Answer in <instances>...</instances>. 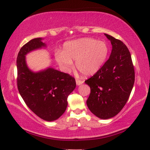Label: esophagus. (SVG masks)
Masks as SVG:
<instances>
[{
  "label": "esophagus",
  "mask_w": 150,
  "mask_h": 150,
  "mask_svg": "<svg viewBox=\"0 0 150 150\" xmlns=\"http://www.w3.org/2000/svg\"><path fill=\"white\" fill-rule=\"evenodd\" d=\"M83 83V81H82V80H80L79 79H76V83H77V86H79V85L82 84Z\"/></svg>",
  "instance_id": "1"
}]
</instances>
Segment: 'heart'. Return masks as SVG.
<instances>
[{
	"label": "heart",
	"instance_id": "heart-1",
	"mask_svg": "<svg viewBox=\"0 0 150 150\" xmlns=\"http://www.w3.org/2000/svg\"><path fill=\"white\" fill-rule=\"evenodd\" d=\"M108 46L103 42L91 38H81L67 42L63 52L56 53V60L65 72L73 68L72 60L76 61V67L85 75L96 73L106 61Z\"/></svg>",
	"mask_w": 150,
	"mask_h": 150
}]
</instances>
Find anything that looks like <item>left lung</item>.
I'll return each instance as SVG.
<instances>
[{
	"label": "left lung",
	"instance_id": "8db88e82",
	"mask_svg": "<svg viewBox=\"0 0 150 150\" xmlns=\"http://www.w3.org/2000/svg\"><path fill=\"white\" fill-rule=\"evenodd\" d=\"M110 40V58L93 76L85 81L91 92L87 105L102 119L115 117L123 108L135 82V70L128 48L121 40L105 33Z\"/></svg>",
	"mask_w": 150,
	"mask_h": 150
}]
</instances>
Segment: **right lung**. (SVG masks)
I'll return each instance as SVG.
<instances>
[{
	"mask_svg": "<svg viewBox=\"0 0 150 150\" xmlns=\"http://www.w3.org/2000/svg\"><path fill=\"white\" fill-rule=\"evenodd\" d=\"M40 38L31 40L20 49L17 58V85L28 108L47 121L57 120L64 112L67 98L76 86L75 78L68 73L48 68L33 73L28 68L25 56L45 46Z\"/></svg>",
	"mask_w": 150,
	"mask_h": 150,
	"instance_id": "1",
	"label": "right lung"
}]
</instances>
